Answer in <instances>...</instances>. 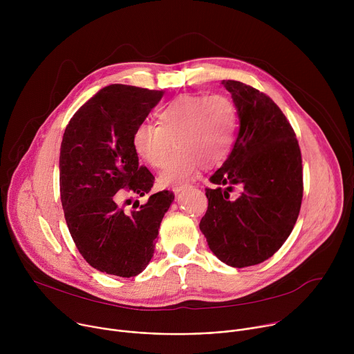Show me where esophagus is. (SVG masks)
I'll return each instance as SVG.
<instances>
[{"mask_svg":"<svg viewBox=\"0 0 354 354\" xmlns=\"http://www.w3.org/2000/svg\"><path fill=\"white\" fill-rule=\"evenodd\" d=\"M186 189H189V186H175V187H172V192H174L175 194H179L180 192H183V190H186Z\"/></svg>","mask_w":354,"mask_h":354,"instance_id":"1","label":"esophagus"}]
</instances>
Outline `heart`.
Returning a JSON list of instances; mask_svg holds the SVG:
<instances>
[{"instance_id":"heart-1","label":"heart","mask_w":354,"mask_h":354,"mask_svg":"<svg viewBox=\"0 0 354 354\" xmlns=\"http://www.w3.org/2000/svg\"><path fill=\"white\" fill-rule=\"evenodd\" d=\"M157 124L136 126L131 142L137 156L161 168L174 143L177 149L160 175L165 186L187 183L200 165L210 169L230 156L238 129V109L223 93L183 95L156 113Z\"/></svg>"}]
</instances>
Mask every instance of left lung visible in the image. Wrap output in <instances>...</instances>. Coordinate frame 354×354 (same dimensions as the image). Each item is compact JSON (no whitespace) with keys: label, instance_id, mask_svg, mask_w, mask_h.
<instances>
[{"label":"left lung","instance_id":"obj_1","mask_svg":"<svg viewBox=\"0 0 354 354\" xmlns=\"http://www.w3.org/2000/svg\"><path fill=\"white\" fill-rule=\"evenodd\" d=\"M238 109L239 131L227 161L206 187L200 221L209 248L224 263L246 268L274 255L291 234L302 200V160L295 133L263 92L224 80ZM240 189L238 198L229 193Z\"/></svg>","mask_w":354,"mask_h":354}]
</instances>
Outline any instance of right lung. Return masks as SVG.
Here are the masks:
<instances>
[{"mask_svg": "<svg viewBox=\"0 0 354 354\" xmlns=\"http://www.w3.org/2000/svg\"><path fill=\"white\" fill-rule=\"evenodd\" d=\"M162 96V91L113 84L95 93L66 127L60 149L64 217L80 254L99 272L134 277L154 255L174 193L151 194L131 212L122 196H144L154 185L153 174L138 165L131 136Z\"/></svg>", "mask_w": 354, "mask_h": 354, "instance_id": "add662e5", "label": "right lung"}]
</instances>
